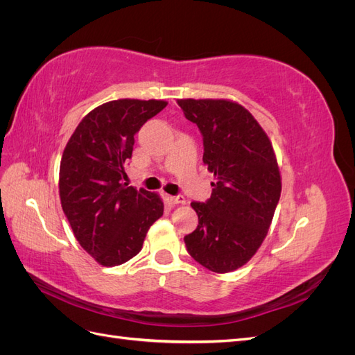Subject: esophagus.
I'll use <instances>...</instances> for the list:
<instances>
[{
    "label": "esophagus",
    "instance_id": "esophagus-1",
    "mask_svg": "<svg viewBox=\"0 0 355 355\" xmlns=\"http://www.w3.org/2000/svg\"><path fill=\"white\" fill-rule=\"evenodd\" d=\"M167 200L170 201V204H185L187 202L184 196H168Z\"/></svg>",
    "mask_w": 355,
    "mask_h": 355
}]
</instances>
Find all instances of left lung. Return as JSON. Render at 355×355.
I'll list each match as a JSON object with an SVG mask.
<instances>
[{"instance_id": "obj_1", "label": "left lung", "mask_w": 355, "mask_h": 355, "mask_svg": "<svg viewBox=\"0 0 355 355\" xmlns=\"http://www.w3.org/2000/svg\"><path fill=\"white\" fill-rule=\"evenodd\" d=\"M202 136L211 196L192 201L198 227L185 235L188 253L213 272H231L252 259L268 234L282 194L271 141L244 106L223 99H180Z\"/></svg>"}]
</instances>
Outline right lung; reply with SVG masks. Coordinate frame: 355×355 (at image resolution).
<instances>
[{"label":"right lung","instance_id":"right-lung-1","mask_svg":"<svg viewBox=\"0 0 355 355\" xmlns=\"http://www.w3.org/2000/svg\"><path fill=\"white\" fill-rule=\"evenodd\" d=\"M164 101L118 99L85 115L60 159L63 213L83 249L103 266L130 261L142 250L149 227L163 216L154 192L123 184L135 135L166 108Z\"/></svg>","mask_w":355,"mask_h":355}]
</instances>
